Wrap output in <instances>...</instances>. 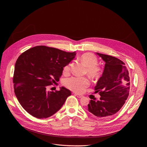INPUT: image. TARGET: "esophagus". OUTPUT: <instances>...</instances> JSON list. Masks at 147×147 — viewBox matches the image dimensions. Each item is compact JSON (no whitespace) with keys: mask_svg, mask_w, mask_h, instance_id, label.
<instances>
[{"mask_svg":"<svg viewBox=\"0 0 147 147\" xmlns=\"http://www.w3.org/2000/svg\"><path fill=\"white\" fill-rule=\"evenodd\" d=\"M74 95H75L76 96H78V98H82V97L83 96V95H80V94H75Z\"/></svg>","mask_w":147,"mask_h":147,"instance_id":"34e87169","label":"esophagus"}]
</instances>
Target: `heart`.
Instances as JSON below:
<instances>
[{"label":"heart","mask_w":147,"mask_h":147,"mask_svg":"<svg viewBox=\"0 0 147 147\" xmlns=\"http://www.w3.org/2000/svg\"><path fill=\"white\" fill-rule=\"evenodd\" d=\"M81 60L83 64L86 67V74L92 78H96L100 73V69L96 64L98 63V59L94 54L87 52L83 54ZM70 65H66L64 68V73L69 71ZM64 85L69 89L74 92L82 93L89 84V80L86 78L71 77L65 80Z\"/></svg>","instance_id":"b5f03b06"}]
</instances>
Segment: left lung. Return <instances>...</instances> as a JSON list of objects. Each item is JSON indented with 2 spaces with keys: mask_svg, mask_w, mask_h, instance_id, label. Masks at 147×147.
Returning a JSON list of instances; mask_svg holds the SVG:
<instances>
[{
  "mask_svg": "<svg viewBox=\"0 0 147 147\" xmlns=\"http://www.w3.org/2000/svg\"><path fill=\"white\" fill-rule=\"evenodd\" d=\"M105 62L102 76L95 87L100 99L90 100L88 110L98 117L111 116L118 112L124 105L130 90L129 71L120 59L96 52ZM92 99V98H91Z\"/></svg>",
  "mask_w": 147,
  "mask_h": 147,
  "instance_id": "left-lung-1",
  "label": "left lung"
}]
</instances>
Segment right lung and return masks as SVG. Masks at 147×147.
<instances>
[{
    "instance_id": "obj_1",
    "label": "right lung",
    "mask_w": 147,
    "mask_h": 147,
    "mask_svg": "<svg viewBox=\"0 0 147 147\" xmlns=\"http://www.w3.org/2000/svg\"><path fill=\"white\" fill-rule=\"evenodd\" d=\"M76 55V52L45 46H35L20 55L15 65L13 88L19 102L27 113L43 119L61 109L71 91L64 87L55 92L47 88L59 80L64 67Z\"/></svg>"
}]
</instances>
